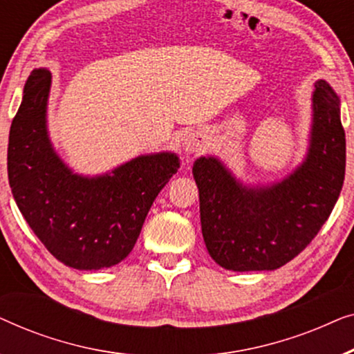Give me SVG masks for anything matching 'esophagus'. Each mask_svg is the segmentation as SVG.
Instances as JSON below:
<instances>
[{
	"mask_svg": "<svg viewBox=\"0 0 354 354\" xmlns=\"http://www.w3.org/2000/svg\"><path fill=\"white\" fill-rule=\"evenodd\" d=\"M183 147H185L187 153H200L206 148V140H205V137H201V135L192 133L185 138Z\"/></svg>",
	"mask_w": 354,
	"mask_h": 354,
	"instance_id": "obj_1",
	"label": "esophagus"
}]
</instances>
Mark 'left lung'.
I'll use <instances>...</instances> for the list:
<instances>
[{
    "mask_svg": "<svg viewBox=\"0 0 354 354\" xmlns=\"http://www.w3.org/2000/svg\"><path fill=\"white\" fill-rule=\"evenodd\" d=\"M314 86L308 158L282 182L245 188L216 158L193 164L203 239L224 269L272 270L287 264L311 243L335 206L346 164L340 101L324 80Z\"/></svg>",
    "mask_w": 354,
    "mask_h": 354,
    "instance_id": "1",
    "label": "left lung"
}]
</instances>
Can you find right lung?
Masks as SVG:
<instances>
[{
	"label": "right lung",
	"instance_id": "obj_1",
	"mask_svg": "<svg viewBox=\"0 0 354 354\" xmlns=\"http://www.w3.org/2000/svg\"><path fill=\"white\" fill-rule=\"evenodd\" d=\"M51 74L33 71L9 130L8 177L33 234L62 264L103 269L133 250L154 198L177 172L172 153L140 156L111 176L79 177L53 151L46 135Z\"/></svg>",
	"mask_w": 354,
	"mask_h": 354
}]
</instances>
